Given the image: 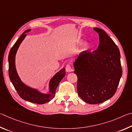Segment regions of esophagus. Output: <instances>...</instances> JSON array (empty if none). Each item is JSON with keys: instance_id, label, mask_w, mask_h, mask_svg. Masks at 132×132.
Masks as SVG:
<instances>
[{"instance_id": "obj_1", "label": "esophagus", "mask_w": 132, "mask_h": 132, "mask_svg": "<svg viewBox=\"0 0 132 132\" xmlns=\"http://www.w3.org/2000/svg\"><path fill=\"white\" fill-rule=\"evenodd\" d=\"M66 71L68 72H70V71H73V69L70 64H68L66 66Z\"/></svg>"}]
</instances>
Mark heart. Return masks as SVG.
I'll return each mask as SVG.
<instances>
[{"instance_id":"b5f03b06","label":"heart","mask_w":132,"mask_h":132,"mask_svg":"<svg viewBox=\"0 0 132 132\" xmlns=\"http://www.w3.org/2000/svg\"><path fill=\"white\" fill-rule=\"evenodd\" d=\"M81 41H78V42H77L78 44H81ZM87 48V46L86 45V46H85V48Z\"/></svg>"}]
</instances>
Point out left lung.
Returning <instances> with one entry per match:
<instances>
[{
    "label": "left lung",
    "instance_id": "1",
    "mask_svg": "<svg viewBox=\"0 0 132 132\" xmlns=\"http://www.w3.org/2000/svg\"><path fill=\"white\" fill-rule=\"evenodd\" d=\"M94 30L100 37L98 49L82 52L74 64L77 93L89 104L102 103L112 97L122 75L119 48L105 31Z\"/></svg>",
    "mask_w": 132,
    "mask_h": 132
}]
</instances>
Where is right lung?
Wrapping results in <instances>:
<instances>
[{"instance_id":"right-lung-1","label":"right lung","mask_w":132,"mask_h":132,"mask_svg":"<svg viewBox=\"0 0 132 132\" xmlns=\"http://www.w3.org/2000/svg\"><path fill=\"white\" fill-rule=\"evenodd\" d=\"M30 30H27L21 34L14 45L12 46L9 54V76L11 82L21 98L26 101L38 104H44L50 102L55 97L56 90L59 82L65 76V69L63 68L57 73L51 79L50 84V94H44L39 93L34 89L26 86L21 82L18 76L15 67V56L20 45L26 36V32Z\"/></svg>"}]
</instances>
